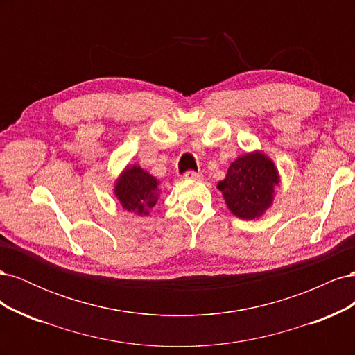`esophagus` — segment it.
Wrapping results in <instances>:
<instances>
[{
    "label": "esophagus",
    "mask_w": 355,
    "mask_h": 355,
    "mask_svg": "<svg viewBox=\"0 0 355 355\" xmlns=\"http://www.w3.org/2000/svg\"><path fill=\"white\" fill-rule=\"evenodd\" d=\"M184 178L188 180H200V179H202V175L197 173V171H187Z\"/></svg>",
    "instance_id": "34e87169"
}]
</instances>
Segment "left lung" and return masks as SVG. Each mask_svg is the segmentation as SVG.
Here are the masks:
<instances>
[{
    "instance_id": "obj_1",
    "label": "left lung",
    "mask_w": 355,
    "mask_h": 355,
    "mask_svg": "<svg viewBox=\"0 0 355 355\" xmlns=\"http://www.w3.org/2000/svg\"><path fill=\"white\" fill-rule=\"evenodd\" d=\"M278 185L280 173L274 161L256 149L232 161L218 189L234 216L254 220L272 206Z\"/></svg>"
}]
</instances>
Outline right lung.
<instances>
[{
    "mask_svg": "<svg viewBox=\"0 0 355 355\" xmlns=\"http://www.w3.org/2000/svg\"><path fill=\"white\" fill-rule=\"evenodd\" d=\"M159 194V180L136 164H127L114 182L115 198L136 216H149Z\"/></svg>",
    "mask_w": 355,
    "mask_h": 355,
    "instance_id": "right-lung-1",
    "label": "right lung"
}]
</instances>
